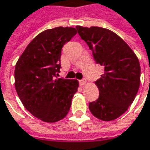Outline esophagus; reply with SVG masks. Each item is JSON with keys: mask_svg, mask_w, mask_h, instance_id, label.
Wrapping results in <instances>:
<instances>
[{"mask_svg": "<svg viewBox=\"0 0 150 150\" xmlns=\"http://www.w3.org/2000/svg\"><path fill=\"white\" fill-rule=\"evenodd\" d=\"M87 83V81L85 79H82V80H79V84L80 86H83L85 84Z\"/></svg>", "mask_w": 150, "mask_h": 150, "instance_id": "1", "label": "esophagus"}]
</instances>
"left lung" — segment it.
<instances>
[{
  "label": "left lung",
  "mask_w": 150,
  "mask_h": 150,
  "mask_svg": "<svg viewBox=\"0 0 150 150\" xmlns=\"http://www.w3.org/2000/svg\"><path fill=\"white\" fill-rule=\"evenodd\" d=\"M88 45L97 64L104 73L95 83L99 97L89 103L97 118L112 121L127 111L135 98L140 84V65L134 51L112 31L99 26H76Z\"/></svg>",
  "instance_id": "left-lung-1"
}]
</instances>
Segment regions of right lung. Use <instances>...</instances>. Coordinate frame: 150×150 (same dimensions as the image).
Instances as JSON below:
<instances>
[{"mask_svg": "<svg viewBox=\"0 0 150 150\" xmlns=\"http://www.w3.org/2000/svg\"><path fill=\"white\" fill-rule=\"evenodd\" d=\"M76 28L57 26L39 33L15 67V88L23 106L36 118L55 123L65 118L79 86L76 79L57 78L63 45Z\"/></svg>", "mask_w": 150, "mask_h": 150, "instance_id": "obj_1", "label": "right lung"}]
</instances>
